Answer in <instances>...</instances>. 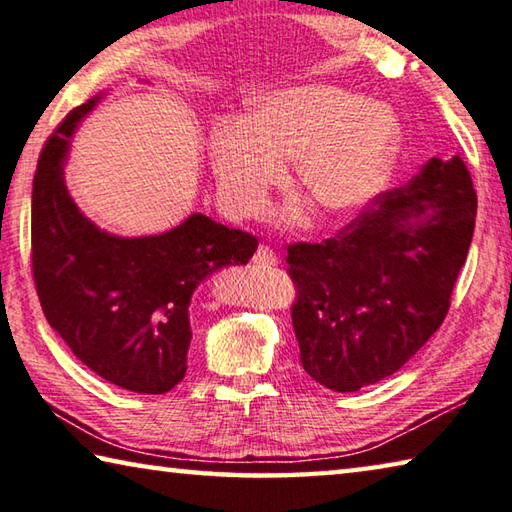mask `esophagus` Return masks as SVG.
<instances>
[{"label":"esophagus","instance_id":"esophagus-1","mask_svg":"<svg viewBox=\"0 0 512 512\" xmlns=\"http://www.w3.org/2000/svg\"><path fill=\"white\" fill-rule=\"evenodd\" d=\"M254 263L256 265H276L279 263V256L274 254V249H270L267 245H261L254 254Z\"/></svg>","mask_w":512,"mask_h":512}]
</instances>
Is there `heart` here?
Here are the masks:
<instances>
[{
	"label": "heart",
	"mask_w": 512,
	"mask_h": 512,
	"mask_svg": "<svg viewBox=\"0 0 512 512\" xmlns=\"http://www.w3.org/2000/svg\"><path fill=\"white\" fill-rule=\"evenodd\" d=\"M401 145L404 127L388 104L308 83L261 97L247 120L217 122L211 163L231 215L261 211L297 157V188L320 213L342 217L385 188Z\"/></svg>",
	"instance_id": "1"
}]
</instances>
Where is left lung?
<instances>
[{
    "label": "left lung",
    "mask_w": 512,
    "mask_h": 512,
    "mask_svg": "<svg viewBox=\"0 0 512 512\" xmlns=\"http://www.w3.org/2000/svg\"><path fill=\"white\" fill-rule=\"evenodd\" d=\"M476 192L460 156L431 158L335 238L288 247L301 365L335 392L395 374L440 329L472 245Z\"/></svg>",
    "instance_id": "obj_1"
}]
</instances>
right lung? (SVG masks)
Here are the masks:
<instances>
[{
	"label": "right lung",
	"instance_id": "add662e5",
	"mask_svg": "<svg viewBox=\"0 0 512 512\" xmlns=\"http://www.w3.org/2000/svg\"><path fill=\"white\" fill-rule=\"evenodd\" d=\"M65 117L40 154L31 192V265L45 317L83 365L140 395H163L188 370L190 299L201 281L247 265L258 240L192 213L158 236L120 238L79 211L63 165L97 106Z\"/></svg>",
	"mask_w": 512,
	"mask_h": 512
}]
</instances>
